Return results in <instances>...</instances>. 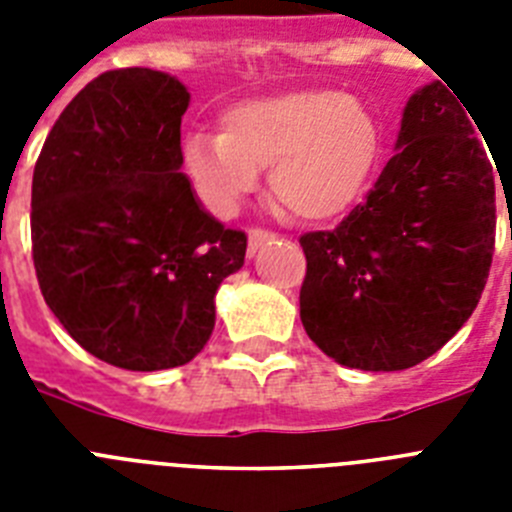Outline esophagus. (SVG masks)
Segmentation results:
<instances>
[{
	"mask_svg": "<svg viewBox=\"0 0 512 512\" xmlns=\"http://www.w3.org/2000/svg\"><path fill=\"white\" fill-rule=\"evenodd\" d=\"M274 238H277V235L274 233H269V230H264V228H253L251 233H248V253H256V251H261V248L266 246V243H271L274 241Z\"/></svg>",
	"mask_w": 512,
	"mask_h": 512,
	"instance_id": "obj_1",
	"label": "esophagus"
}]
</instances>
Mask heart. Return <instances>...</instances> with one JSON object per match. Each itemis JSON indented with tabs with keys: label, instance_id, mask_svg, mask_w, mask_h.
<instances>
[{
	"label": "heart",
	"instance_id": "heart-1",
	"mask_svg": "<svg viewBox=\"0 0 512 512\" xmlns=\"http://www.w3.org/2000/svg\"><path fill=\"white\" fill-rule=\"evenodd\" d=\"M223 133L194 130L182 158L202 202L233 215L269 164L271 194L302 220H330L359 200L379 156L372 112L333 89H287L235 102Z\"/></svg>",
	"mask_w": 512,
	"mask_h": 512
}]
</instances>
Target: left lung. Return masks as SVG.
I'll list each match as a JSON object with an SVG mask.
<instances>
[{
    "label": "left lung",
    "instance_id": "left-lung-1",
    "mask_svg": "<svg viewBox=\"0 0 512 512\" xmlns=\"http://www.w3.org/2000/svg\"><path fill=\"white\" fill-rule=\"evenodd\" d=\"M467 111L441 81L418 89L366 200L336 230L300 238L302 325L338 364L410 369L477 307L495 251V176Z\"/></svg>",
    "mask_w": 512,
    "mask_h": 512
}]
</instances>
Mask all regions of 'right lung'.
Returning <instances> with one entry per match:
<instances>
[{
  "label": "right lung",
  "instance_id": "obj_1",
  "mask_svg": "<svg viewBox=\"0 0 512 512\" xmlns=\"http://www.w3.org/2000/svg\"><path fill=\"white\" fill-rule=\"evenodd\" d=\"M176 76L117 69L61 112L33 171V261L45 305L97 359L182 366L215 328V292L246 259L182 174Z\"/></svg>",
  "mask_w": 512,
  "mask_h": 512
}]
</instances>
